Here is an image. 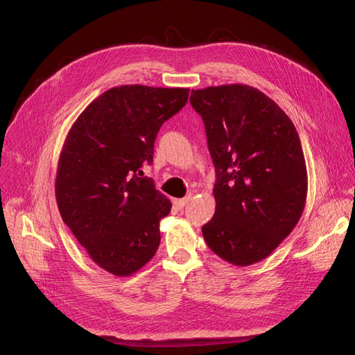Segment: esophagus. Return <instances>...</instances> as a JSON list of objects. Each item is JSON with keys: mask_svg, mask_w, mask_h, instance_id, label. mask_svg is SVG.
Segmentation results:
<instances>
[{"mask_svg": "<svg viewBox=\"0 0 355 355\" xmlns=\"http://www.w3.org/2000/svg\"><path fill=\"white\" fill-rule=\"evenodd\" d=\"M190 200H191V196H187V197H184V198H174L173 204H174L177 209H182Z\"/></svg>", "mask_w": 355, "mask_h": 355, "instance_id": "obj_1", "label": "esophagus"}]
</instances>
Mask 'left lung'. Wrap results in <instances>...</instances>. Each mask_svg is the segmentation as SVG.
Instances as JSON below:
<instances>
[{
    "label": "left lung",
    "instance_id": "8db88e82",
    "mask_svg": "<svg viewBox=\"0 0 355 355\" xmlns=\"http://www.w3.org/2000/svg\"><path fill=\"white\" fill-rule=\"evenodd\" d=\"M216 168L213 218L202 226L209 248L226 262L249 266L268 257L300 221L308 190L295 125L248 85L191 90Z\"/></svg>",
    "mask_w": 355,
    "mask_h": 355
}]
</instances>
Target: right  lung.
<instances>
[{"instance_id":"right-lung-1","label":"right lung","mask_w":355,"mask_h":355,"mask_svg":"<svg viewBox=\"0 0 355 355\" xmlns=\"http://www.w3.org/2000/svg\"><path fill=\"white\" fill-rule=\"evenodd\" d=\"M190 89L128 85L103 92L69 130L55 175L66 226L93 262L129 276L159 246L171 202L142 168L153 164L159 128L187 103Z\"/></svg>"}]
</instances>
